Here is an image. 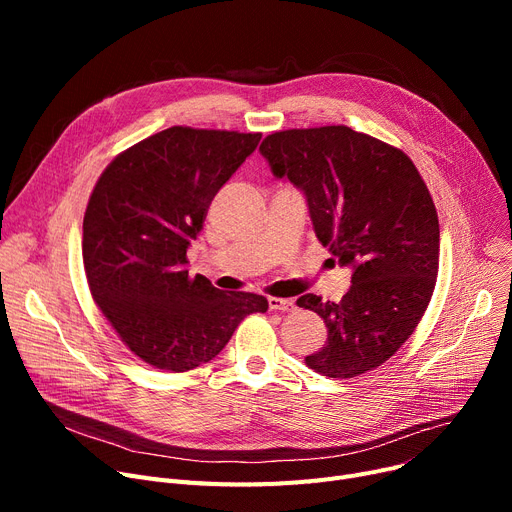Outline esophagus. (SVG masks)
<instances>
[{
	"mask_svg": "<svg viewBox=\"0 0 512 512\" xmlns=\"http://www.w3.org/2000/svg\"><path fill=\"white\" fill-rule=\"evenodd\" d=\"M267 303H270V309L272 311H294L297 309V303H294V299H278V297H270L267 299Z\"/></svg>",
	"mask_w": 512,
	"mask_h": 512,
	"instance_id": "obj_1",
	"label": "esophagus"
}]
</instances>
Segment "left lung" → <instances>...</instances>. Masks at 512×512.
Returning a JSON list of instances; mask_svg holds the SVG:
<instances>
[{
	"instance_id": "8db88e82",
	"label": "left lung",
	"mask_w": 512,
	"mask_h": 512,
	"mask_svg": "<svg viewBox=\"0 0 512 512\" xmlns=\"http://www.w3.org/2000/svg\"><path fill=\"white\" fill-rule=\"evenodd\" d=\"M259 151L303 191L315 236L353 270L340 303L297 301L328 328L305 363L328 378L380 367L415 332L438 278L440 224L423 178L409 155L348 126L274 132Z\"/></svg>"
}]
</instances>
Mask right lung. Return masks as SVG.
<instances>
[{
  "instance_id": "right-lung-1",
  "label": "right lung",
  "mask_w": 512,
  "mask_h": 512,
  "mask_svg": "<svg viewBox=\"0 0 512 512\" xmlns=\"http://www.w3.org/2000/svg\"><path fill=\"white\" fill-rule=\"evenodd\" d=\"M259 132L172 126L120 153L99 176L83 222L93 299L122 342L166 371L218 355L267 299L224 292L186 270L220 188L259 145Z\"/></svg>"
}]
</instances>
